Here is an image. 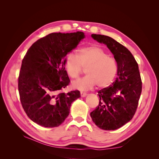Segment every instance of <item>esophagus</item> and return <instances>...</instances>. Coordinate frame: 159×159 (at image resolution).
Listing matches in <instances>:
<instances>
[{
  "label": "esophagus",
  "mask_w": 159,
  "mask_h": 159,
  "mask_svg": "<svg viewBox=\"0 0 159 159\" xmlns=\"http://www.w3.org/2000/svg\"><path fill=\"white\" fill-rule=\"evenodd\" d=\"M80 94H81V97H82V98H84V97H85L86 95H87V93H85V92H82V91H81Z\"/></svg>",
  "instance_id": "obj_1"
}]
</instances>
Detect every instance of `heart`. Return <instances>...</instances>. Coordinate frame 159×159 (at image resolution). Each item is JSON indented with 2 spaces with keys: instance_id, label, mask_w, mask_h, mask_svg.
<instances>
[{
  "instance_id": "heart-1",
  "label": "heart",
  "mask_w": 159,
  "mask_h": 159,
  "mask_svg": "<svg viewBox=\"0 0 159 159\" xmlns=\"http://www.w3.org/2000/svg\"><path fill=\"white\" fill-rule=\"evenodd\" d=\"M64 67L71 78H77L86 68V75L72 82V87L79 90H88L97 85L99 88H106L111 84L117 74L115 60L108 57L103 49L89 46L79 50L78 56L69 54L66 56Z\"/></svg>"
}]
</instances>
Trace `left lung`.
Segmentation results:
<instances>
[{
	"mask_svg": "<svg viewBox=\"0 0 159 159\" xmlns=\"http://www.w3.org/2000/svg\"><path fill=\"white\" fill-rule=\"evenodd\" d=\"M91 37L111 52L117 64V76L112 85L98 91L99 105L90 115L99 128L115 130L131 121L136 112L142 91L140 72L127 48L107 36L91 34Z\"/></svg>",
	"mask_w": 159,
	"mask_h": 159,
	"instance_id": "1",
	"label": "left lung"
}]
</instances>
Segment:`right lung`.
I'll use <instances>...</instances> for the list:
<instances>
[{"label":"right lung","instance_id":"right-lung-1","mask_svg":"<svg viewBox=\"0 0 159 159\" xmlns=\"http://www.w3.org/2000/svg\"><path fill=\"white\" fill-rule=\"evenodd\" d=\"M85 38L84 33H51L28 50L18 77L22 107L33 122L56 127L70 113L71 103L80 98L78 90L62 93L70 80L65 70L66 55Z\"/></svg>","mask_w":159,"mask_h":159}]
</instances>
